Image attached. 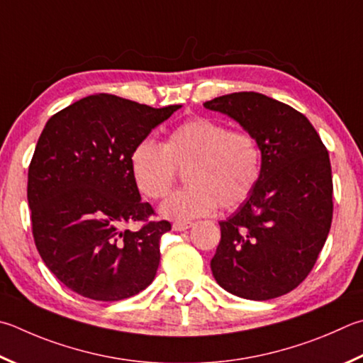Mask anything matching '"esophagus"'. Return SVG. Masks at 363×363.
Returning <instances> with one entry per match:
<instances>
[{
    "instance_id": "34e87169",
    "label": "esophagus",
    "mask_w": 363,
    "mask_h": 363,
    "mask_svg": "<svg viewBox=\"0 0 363 363\" xmlns=\"http://www.w3.org/2000/svg\"><path fill=\"white\" fill-rule=\"evenodd\" d=\"M192 225H194L192 222H181V220H177V222L173 223V230H174V232H184V230H189Z\"/></svg>"
}]
</instances>
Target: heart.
Wrapping results in <instances>:
<instances>
[{
  "instance_id": "obj_1",
  "label": "heart",
  "mask_w": 363,
  "mask_h": 363,
  "mask_svg": "<svg viewBox=\"0 0 363 363\" xmlns=\"http://www.w3.org/2000/svg\"><path fill=\"white\" fill-rule=\"evenodd\" d=\"M131 176L140 192L162 199L184 169L187 186L162 203L160 213L171 219H195L217 206L235 209L259 184L262 150L245 130H228L208 117H192L171 130L163 146L143 140L130 155Z\"/></svg>"
}]
</instances>
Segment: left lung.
Wrapping results in <instances>:
<instances>
[{
	"label": "left lung",
	"mask_w": 363,
	"mask_h": 363,
	"mask_svg": "<svg viewBox=\"0 0 363 363\" xmlns=\"http://www.w3.org/2000/svg\"><path fill=\"white\" fill-rule=\"evenodd\" d=\"M203 106L232 117L262 150L254 192L219 222L220 242L211 269L230 294L247 300L276 298L305 281L330 232L328 152L305 116L267 95L238 91Z\"/></svg>",
	"instance_id": "8db88e82"
}]
</instances>
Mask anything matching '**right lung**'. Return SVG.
<instances>
[{
    "label": "right lung",
    "mask_w": 363,
    "mask_h": 363,
    "mask_svg": "<svg viewBox=\"0 0 363 363\" xmlns=\"http://www.w3.org/2000/svg\"><path fill=\"white\" fill-rule=\"evenodd\" d=\"M181 108L85 96L52 116L28 168V206L39 255L65 286L98 301L130 298L154 281L168 220L141 200L130 155ZM144 221L138 233L128 223Z\"/></svg>",
    "instance_id": "obj_1"
}]
</instances>
